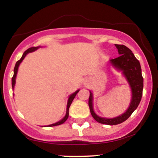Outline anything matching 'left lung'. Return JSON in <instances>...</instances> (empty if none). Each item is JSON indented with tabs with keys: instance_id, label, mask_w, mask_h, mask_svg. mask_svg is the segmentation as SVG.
Wrapping results in <instances>:
<instances>
[{
	"instance_id": "1",
	"label": "left lung",
	"mask_w": 158,
	"mask_h": 158,
	"mask_svg": "<svg viewBox=\"0 0 158 158\" xmlns=\"http://www.w3.org/2000/svg\"><path fill=\"white\" fill-rule=\"evenodd\" d=\"M115 46L117 47L120 56L115 59H110V61L114 67H116L119 70H123V74L126 77L129 85H131L132 99L129 108L126 110V113L115 118H102V117H98L97 114L94 113L93 105H92L93 95L91 92H90V97L88 99L90 111L94 119L98 123L110 125V126L122 123L131 115V114L135 111L140 102L143 88V78L142 77V70H141L139 61L136 59L131 50L126 46L123 44H115Z\"/></svg>"
}]
</instances>
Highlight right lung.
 Returning <instances> with one entry per match:
<instances>
[{
    "instance_id": "right-lung-1",
    "label": "right lung",
    "mask_w": 158,
    "mask_h": 158,
    "mask_svg": "<svg viewBox=\"0 0 158 158\" xmlns=\"http://www.w3.org/2000/svg\"><path fill=\"white\" fill-rule=\"evenodd\" d=\"M39 48H29L27 49V50L25 51L24 52H23L22 57L21 58V59L20 60H19L16 62L15 64V68H14V75L13 77H12V88H14V86H15V78H16V74H17V72H18V69H19V66L20 64V63L21 62V61H23V59H24V57L26 56V55L27 53H29V52H32L33 51H35V50H37V49ZM79 92V90H77V91L75 92V93H73V94H71V95L70 96V97H69L68 99V106H67V112H66V115H65V117L63 118L61 120L59 121V122L56 123H54V124H52V125H50V126H59V125H61L62 124V123H64L65 121L67 120L68 118V116H69V108H70V105H71L72 102H73V99L75 98L76 95H77V94Z\"/></svg>"
}]
</instances>
